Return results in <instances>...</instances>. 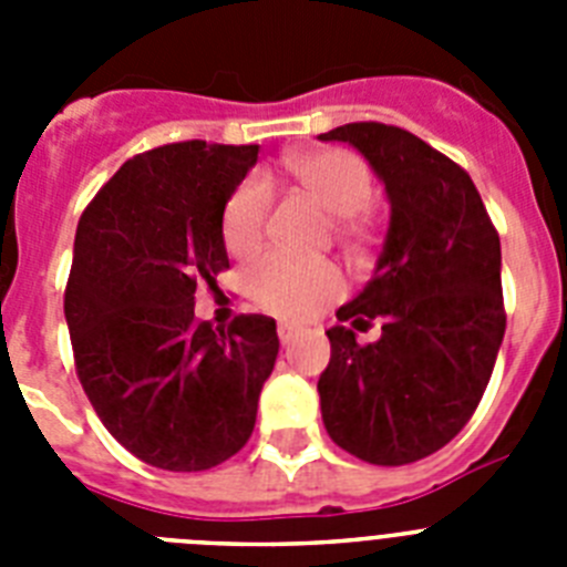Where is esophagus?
<instances>
[{
  "label": "esophagus",
  "mask_w": 567,
  "mask_h": 567,
  "mask_svg": "<svg viewBox=\"0 0 567 567\" xmlns=\"http://www.w3.org/2000/svg\"><path fill=\"white\" fill-rule=\"evenodd\" d=\"M300 332H303V327H298V323H289V320H280L278 323V338L284 346L292 343Z\"/></svg>",
  "instance_id": "34e87169"
}]
</instances>
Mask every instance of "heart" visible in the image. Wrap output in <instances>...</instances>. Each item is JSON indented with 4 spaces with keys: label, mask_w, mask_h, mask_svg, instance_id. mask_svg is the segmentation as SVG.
<instances>
[{
    "label": "heart",
    "mask_w": 567,
    "mask_h": 567,
    "mask_svg": "<svg viewBox=\"0 0 567 567\" xmlns=\"http://www.w3.org/2000/svg\"><path fill=\"white\" fill-rule=\"evenodd\" d=\"M287 169L320 209L334 215L332 229L346 247H360L372 235V213L365 209L372 198V173L358 155L340 147L312 150L292 155ZM269 204L272 189L264 175H249L233 189L221 209V240L229 255L244 258L258 247ZM244 287L260 309L300 318L338 298L343 292V275L329 260L267 252L249 264Z\"/></svg>",
    "instance_id": "heart-1"
}]
</instances>
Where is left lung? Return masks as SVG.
<instances>
[{
    "label": "left lung",
    "instance_id": "obj_1",
    "mask_svg": "<svg viewBox=\"0 0 567 567\" xmlns=\"http://www.w3.org/2000/svg\"><path fill=\"white\" fill-rule=\"evenodd\" d=\"M349 142L392 204L378 269L338 309L318 380L329 437L372 465H409L452 443L477 412L505 334L499 235L471 175L394 124L320 133ZM378 319L381 340L358 344Z\"/></svg>",
    "mask_w": 567,
    "mask_h": 567
}]
</instances>
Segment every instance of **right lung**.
<instances>
[{"label":"right lung","mask_w":567,"mask_h":567,"mask_svg":"<svg viewBox=\"0 0 567 567\" xmlns=\"http://www.w3.org/2000/svg\"><path fill=\"white\" fill-rule=\"evenodd\" d=\"M258 144L178 142L133 155L79 218L64 289L90 405L133 457L207 471L247 445L278 358L267 315L195 318V289L229 269L221 209Z\"/></svg>","instance_id":"obj_1"}]
</instances>
